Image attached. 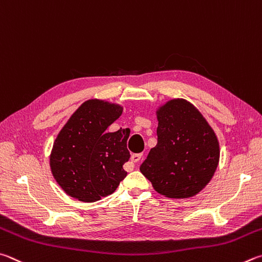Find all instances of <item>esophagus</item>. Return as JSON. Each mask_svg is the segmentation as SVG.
<instances>
[{
  "instance_id": "obj_1",
  "label": "esophagus",
  "mask_w": 262,
  "mask_h": 262,
  "mask_svg": "<svg viewBox=\"0 0 262 262\" xmlns=\"http://www.w3.org/2000/svg\"><path fill=\"white\" fill-rule=\"evenodd\" d=\"M141 158H143V154L141 153H138V154H132V157H131V161L134 162V163H138L140 160H141Z\"/></svg>"
}]
</instances>
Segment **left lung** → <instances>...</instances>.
I'll return each mask as SVG.
<instances>
[{
    "label": "left lung",
    "mask_w": 262,
    "mask_h": 262,
    "mask_svg": "<svg viewBox=\"0 0 262 262\" xmlns=\"http://www.w3.org/2000/svg\"><path fill=\"white\" fill-rule=\"evenodd\" d=\"M157 114L158 144L140 171L159 193L189 198L203 190L216 170L217 138L199 110L185 100L169 101Z\"/></svg>",
    "instance_id": "obj_1"
}]
</instances>
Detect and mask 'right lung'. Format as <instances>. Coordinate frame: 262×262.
<instances>
[{
  "label": "right lung",
  "instance_id": "add662e5",
  "mask_svg": "<svg viewBox=\"0 0 262 262\" xmlns=\"http://www.w3.org/2000/svg\"><path fill=\"white\" fill-rule=\"evenodd\" d=\"M122 107L100 100L82 103L55 140L50 168L67 194L82 203H94L112 194L126 177L124 163L128 132L109 125L122 115Z\"/></svg>",
  "mask_w": 262,
  "mask_h": 262
}]
</instances>
